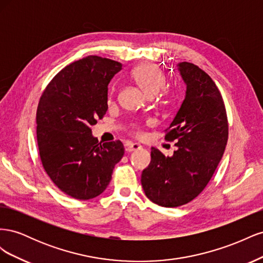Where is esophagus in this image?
<instances>
[{
	"instance_id": "obj_1",
	"label": "esophagus",
	"mask_w": 263,
	"mask_h": 263,
	"mask_svg": "<svg viewBox=\"0 0 263 263\" xmlns=\"http://www.w3.org/2000/svg\"><path fill=\"white\" fill-rule=\"evenodd\" d=\"M141 148V146L137 142H129V144L126 145V151L127 153H132V151H136L139 150Z\"/></svg>"
}]
</instances>
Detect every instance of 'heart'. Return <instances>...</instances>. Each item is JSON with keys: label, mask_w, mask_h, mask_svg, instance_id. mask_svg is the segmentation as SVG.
<instances>
[{"label": "heart", "mask_w": 263, "mask_h": 263, "mask_svg": "<svg viewBox=\"0 0 263 263\" xmlns=\"http://www.w3.org/2000/svg\"><path fill=\"white\" fill-rule=\"evenodd\" d=\"M132 77L140 89L144 91L148 97L155 95L165 86L166 79L162 71L154 65L142 63L133 70ZM114 90H112V93ZM135 133H139L137 126L134 127Z\"/></svg>", "instance_id": "1"}]
</instances>
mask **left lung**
I'll return each mask as SVG.
<instances>
[{
    "label": "left lung",
    "mask_w": 263,
    "mask_h": 263,
    "mask_svg": "<svg viewBox=\"0 0 263 263\" xmlns=\"http://www.w3.org/2000/svg\"><path fill=\"white\" fill-rule=\"evenodd\" d=\"M178 70L186 85L185 98L164 136L177 140L178 149L165 157L153 147L151 161L141 173L146 196L163 208L184 205L202 192L228 139L225 104L212 78L190 62L178 63Z\"/></svg>",
    "instance_id": "8db88e82"
}]
</instances>
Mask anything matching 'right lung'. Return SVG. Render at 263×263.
Instances as JSON below:
<instances>
[{"label":"right lung","mask_w":263,"mask_h":263,"mask_svg":"<svg viewBox=\"0 0 263 263\" xmlns=\"http://www.w3.org/2000/svg\"><path fill=\"white\" fill-rule=\"evenodd\" d=\"M122 63L99 55L74 61L47 85L37 107V142L45 171L63 193L91 200L103 193L124 156L122 141L101 144L91 127L105 115L108 83Z\"/></svg>","instance_id":"right-lung-1"}]
</instances>
